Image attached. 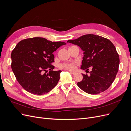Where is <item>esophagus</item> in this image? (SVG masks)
Here are the masks:
<instances>
[{"mask_svg":"<svg viewBox=\"0 0 131 131\" xmlns=\"http://www.w3.org/2000/svg\"><path fill=\"white\" fill-rule=\"evenodd\" d=\"M69 72L71 74H72L73 75H75V74H77V72H72V71H69Z\"/></svg>","mask_w":131,"mask_h":131,"instance_id":"esophagus-1","label":"esophagus"}]
</instances>
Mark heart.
Wrapping results in <instances>:
<instances>
[{
  "label": "heart",
  "instance_id": "1",
  "mask_svg": "<svg viewBox=\"0 0 131 131\" xmlns=\"http://www.w3.org/2000/svg\"><path fill=\"white\" fill-rule=\"evenodd\" d=\"M61 68H63L68 71H73L76 68V63L72 62V63H64L60 66Z\"/></svg>",
  "mask_w": 131,
  "mask_h": 131
}]
</instances>
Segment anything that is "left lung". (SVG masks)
Wrapping results in <instances>:
<instances>
[{
    "label": "left lung",
    "mask_w": 131,
    "mask_h": 131,
    "mask_svg": "<svg viewBox=\"0 0 131 131\" xmlns=\"http://www.w3.org/2000/svg\"><path fill=\"white\" fill-rule=\"evenodd\" d=\"M79 46L84 51L82 70L92 71L90 76L82 74L78 86L87 93L96 94L108 89L115 79L119 65V55L109 39L94 34H86L67 41Z\"/></svg>",
    "instance_id": "1"
}]
</instances>
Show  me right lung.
<instances>
[{
    "instance_id": "1",
    "label": "right lung",
    "mask_w": 131,
    "mask_h": 131,
    "mask_svg": "<svg viewBox=\"0 0 131 131\" xmlns=\"http://www.w3.org/2000/svg\"><path fill=\"white\" fill-rule=\"evenodd\" d=\"M64 42H52L43 38L22 40L12 52L11 67L22 88L32 94L42 95L50 91L57 84L61 71H53L52 53ZM49 69L47 74L42 73Z\"/></svg>"
}]
</instances>
